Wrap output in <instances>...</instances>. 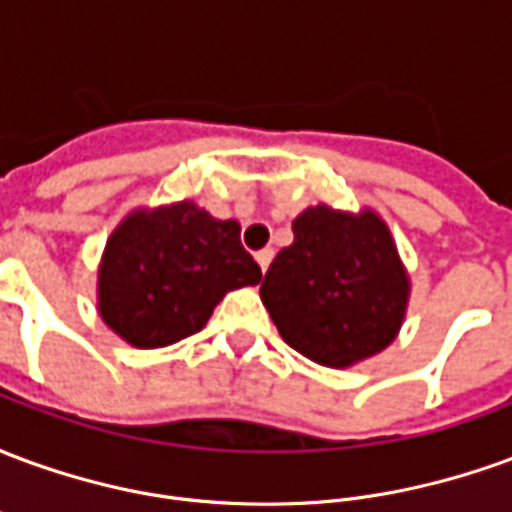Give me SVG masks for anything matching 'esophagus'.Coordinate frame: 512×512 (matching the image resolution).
<instances>
[{"mask_svg":"<svg viewBox=\"0 0 512 512\" xmlns=\"http://www.w3.org/2000/svg\"><path fill=\"white\" fill-rule=\"evenodd\" d=\"M271 257H274V249H260V252L255 255L257 266H260V271H263V274H266V268H268V263H271Z\"/></svg>","mask_w":512,"mask_h":512,"instance_id":"obj_1","label":"esophagus"}]
</instances>
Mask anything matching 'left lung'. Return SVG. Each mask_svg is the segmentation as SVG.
Listing matches in <instances>:
<instances>
[{"label": "left lung", "mask_w": 512, "mask_h": 512, "mask_svg": "<svg viewBox=\"0 0 512 512\" xmlns=\"http://www.w3.org/2000/svg\"><path fill=\"white\" fill-rule=\"evenodd\" d=\"M260 299L290 348L351 367L397 337L408 274L378 213L315 205L293 219V244L268 266Z\"/></svg>", "instance_id": "8db88e82"}]
</instances>
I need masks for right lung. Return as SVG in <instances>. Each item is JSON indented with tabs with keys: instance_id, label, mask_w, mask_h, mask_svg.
I'll return each mask as SVG.
<instances>
[{
	"instance_id": "add662e5",
	"label": "right lung",
	"mask_w": 512,
	"mask_h": 512,
	"mask_svg": "<svg viewBox=\"0 0 512 512\" xmlns=\"http://www.w3.org/2000/svg\"><path fill=\"white\" fill-rule=\"evenodd\" d=\"M241 224L183 200L128 213L106 241L98 312L136 348H164L200 332L224 293L260 282Z\"/></svg>"
}]
</instances>
